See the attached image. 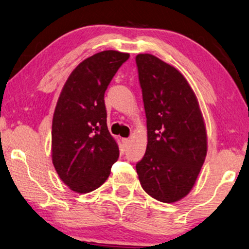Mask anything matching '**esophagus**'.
Returning <instances> with one entry per match:
<instances>
[{
  "label": "esophagus",
  "mask_w": 249,
  "mask_h": 249,
  "mask_svg": "<svg viewBox=\"0 0 249 249\" xmlns=\"http://www.w3.org/2000/svg\"><path fill=\"white\" fill-rule=\"evenodd\" d=\"M122 142H123V144H124L125 146H127L128 143H129V140H128V139H123V140H122Z\"/></svg>",
  "instance_id": "34e87169"
}]
</instances>
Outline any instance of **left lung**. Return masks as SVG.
I'll use <instances>...</instances> for the list:
<instances>
[{
	"instance_id": "1",
	"label": "left lung",
	"mask_w": 249,
	"mask_h": 249,
	"mask_svg": "<svg viewBox=\"0 0 249 249\" xmlns=\"http://www.w3.org/2000/svg\"><path fill=\"white\" fill-rule=\"evenodd\" d=\"M147 123V147L136 164L142 187L163 203L192 191L207 154V134L194 90L174 66L136 56Z\"/></svg>"
}]
</instances>
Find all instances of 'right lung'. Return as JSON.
Returning a JSON list of instances; mask_svg holds the SVG:
<instances>
[{
  "label": "right lung",
  "mask_w": 249,
  "mask_h": 249,
  "mask_svg": "<svg viewBox=\"0 0 249 249\" xmlns=\"http://www.w3.org/2000/svg\"><path fill=\"white\" fill-rule=\"evenodd\" d=\"M128 53L103 51L81 62L66 80L52 122V161L63 183L80 194L105 183L120 156L106 124L104 94Z\"/></svg>",
  "instance_id": "add662e5"
}]
</instances>
